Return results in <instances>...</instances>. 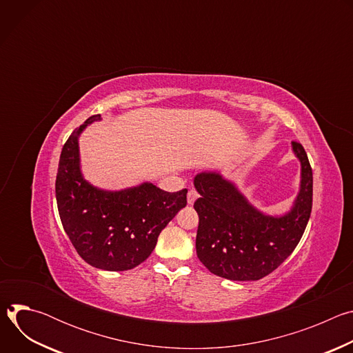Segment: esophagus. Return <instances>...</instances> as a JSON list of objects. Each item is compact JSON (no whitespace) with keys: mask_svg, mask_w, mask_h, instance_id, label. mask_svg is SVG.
<instances>
[{"mask_svg":"<svg viewBox=\"0 0 353 353\" xmlns=\"http://www.w3.org/2000/svg\"><path fill=\"white\" fill-rule=\"evenodd\" d=\"M198 198V192H196V190L195 188H190L188 190V192H187V201H188V204L190 205H192L194 203H195V199Z\"/></svg>","mask_w":353,"mask_h":353,"instance_id":"1","label":"esophagus"}]
</instances>
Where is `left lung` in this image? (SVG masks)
Returning a JSON list of instances; mask_svg holds the SVG:
<instances>
[{
  "label": "left lung",
  "instance_id": "obj_1",
  "mask_svg": "<svg viewBox=\"0 0 353 353\" xmlns=\"http://www.w3.org/2000/svg\"><path fill=\"white\" fill-rule=\"evenodd\" d=\"M301 163L300 192L293 210L281 218L251 207L237 188L218 173H199L194 203L199 223L196 256L212 274L232 281H257L275 271L296 248L313 207V172L306 150L293 141Z\"/></svg>",
  "mask_w": 353,
  "mask_h": 353
}]
</instances>
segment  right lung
I'll return each instance as SVG.
<instances>
[{
    "label": "right lung",
    "mask_w": 353,
    "mask_h": 353,
    "mask_svg": "<svg viewBox=\"0 0 353 353\" xmlns=\"http://www.w3.org/2000/svg\"><path fill=\"white\" fill-rule=\"evenodd\" d=\"M100 114L89 117L63 146L56 179L60 219L78 254L92 267L127 271L152 253L163 228L187 205V190L168 192L150 183L123 191H102L79 172L78 135Z\"/></svg>",
    "instance_id": "obj_1"
}]
</instances>
